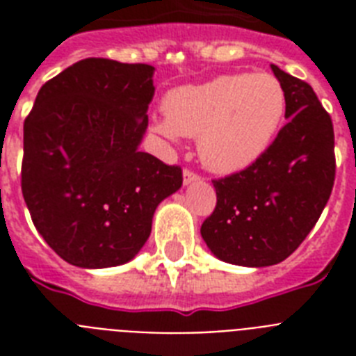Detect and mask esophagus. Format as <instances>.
Instances as JSON below:
<instances>
[{
  "instance_id": "esophagus-1",
  "label": "esophagus",
  "mask_w": 356,
  "mask_h": 356,
  "mask_svg": "<svg viewBox=\"0 0 356 356\" xmlns=\"http://www.w3.org/2000/svg\"><path fill=\"white\" fill-rule=\"evenodd\" d=\"M200 175H197V173H194V172H190V170H184V173H183V183L186 184V186H188V184H192V183H197V181H200Z\"/></svg>"
}]
</instances>
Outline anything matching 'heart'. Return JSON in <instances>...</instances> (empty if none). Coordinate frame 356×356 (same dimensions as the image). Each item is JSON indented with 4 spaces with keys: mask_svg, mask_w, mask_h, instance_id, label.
<instances>
[{
    "mask_svg": "<svg viewBox=\"0 0 356 356\" xmlns=\"http://www.w3.org/2000/svg\"><path fill=\"white\" fill-rule=\"evenodd\" d=\"M153 129L164 138L197 136L203 164L236 173L257 162L273 144L286 113V92L275 75L227 74L200 85L173 88Z\"/></svg>",
    "mask_w": 356,
    "mask_h": 356,
    "instance_id": "1",
    "label": "heart"
}]
</instances>
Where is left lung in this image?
<instances>
[{
    "instance_id": "8db88e82",
    "label": "left lung",
    "mask_w": 356,
    "mask_h": 356,
    "mask_svg": "<svg viewBox=\"0 0 356 356\" xmlns=\"http://www.w3.org/2000/svg\"><path fill=\"white\" fill-rule=\"evenodd\" d=\"M288 123L242 172L212 181L216 209L201 236L216 259L264 268L288 259L325 209L334 184V131L312 86L271 64Z\"/></svg>"
}]
</instances>
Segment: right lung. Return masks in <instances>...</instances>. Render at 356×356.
I'll use <instances>...</instances> for the list:
<instances>
[{
	"instance_id": "add662e5",
	"label": "right lung",
	"mask_w": 356,
	"mask_h": 356,
	"mask_svg": "<svg viewBox=\"0 0 356 356\" xmlns=\"http://www.w3.org/2000/svg\"><path fill=\"white\" fill-rule=\"evenodd\" d=\"M155 68L85 58L47 81L24 123L22 192L36 231L68 264L134 259L179 166L140 151Z\"/></svg>"
}]
</instances>
